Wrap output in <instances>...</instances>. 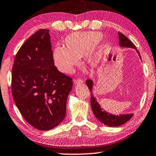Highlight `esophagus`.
Here are the masks:
<instances>
[{"instance_id": "esophagus-1", "label": "esophagus", "mask_w": 156, "mask_h": 156, "mask_svg": "<svg viewBox=\"0 0 156 156\" xmlns=\"http://www.w3.org/2000/svg\"><path fill=\"white\" fill-rule=\"evenodd\" d=\"M74 83L76 85H78V84H82L83 83V80H81V79H76V80H74Z\"/></svg>"}]
</instances>
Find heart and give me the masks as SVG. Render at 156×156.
Masks as SVG:
<instances>
[{
  "mask_svg": "<svg viewBox=\"0 0 156 156\" xmlns=\"http://www.w3.org/2000/svg\"><path fill=\"white\" fill-rule=\"evenodd\" d=\"M103 34L98 32L75 33L64 39V47L54 48L53 58L56 67L62 73H72L75 66L79 65V59L85 56L88 65L95 66L103 56L104 47L98 46Z\"/></svg>",
  "mask_w": 156,
  "mask_h": 156,
  "instance_id": "heart-1",
  "label": "heart"
}]
</instances>
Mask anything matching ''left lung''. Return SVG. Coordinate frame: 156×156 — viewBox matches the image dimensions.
I'll use <instances>...</instances> for the list:
<instances>
[{
  "label": "left lung",
  "instance_id": "1",
  "mask_svg": "<svg viewBox=\"0 0 156 156\" xmlns=\"http://www.w3.org/2000/svg\"><path fill=\"white\" fill-rule=\"evenodd\" d=\"M118 34L119 41V46L121 47H125V48H132L135 49L137 53H138V55H139L140 58H141L139 51L137 50V48H136V47L133 44V43L131 42L122 33L119 32ZM86 84H87L88 88L90 89L91 91V96L90 101L93 113L95 117L97 118V119L99 120L101 123H103V124L110 127H117L121 125H123V123H126L128 120H130L131 119V117L133 116V114H122V115H115L103 110L99 103L96 101V98L93 96V81L88 79V80H86Z\"/></svg>",
  "mask_w": 156,
  "mask_h": 156
}]
</instances>
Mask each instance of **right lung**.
Segmentation results:
<instances>
[{
	"instance_id": "obj_1",
	"label": "right lung",
	"mask_w": 156,
	"mask_h": 156,
	"mask_svg": "<svg viewBox=\"0 0 156 156\" xmlns=\"http://www.w3.org/2000/svg\"><path fill=\"white\" fill-rule=\"evenodd\" d=\"M49 30L41 29L27 39L14 58L12 93L27 122L40 130L53 129L66 115L72 79L54 66Z\"/></svg>"
}]
</instances>
